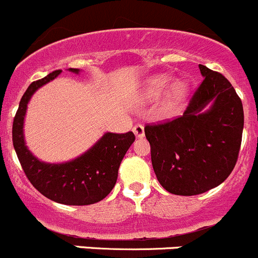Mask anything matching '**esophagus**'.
<instances>
[{
  "label": "esophagus",
  "instance_id": "1",
  "mask_svg": "<svg viewBox=\"0 0 258 258\" xmlns=\"http://www.w3.org/2000/svg\"><path fill=\"white\" fill-rule=\"evenodd\" d=\"M133 132H134L135 137L137 138H143L144 137V126L142 125V124H135L134 128H133Z\"/></svg>",
  "mask_w": 258,
  "mask_h": 258
}]
</instances>
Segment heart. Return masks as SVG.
Instances as JSON below:
<instances>
[{"mask_svg": "<svg viewBox=\"0 0 258 258\" xmlns=\"http://www.w3.org/2000/svg\"><path fill=\"white\" fill-rule=\"evenodd\" d=\"M171 83V79L166 76H158L154 79H151V82L149 83V92H150L151 95L154 97H158V95H161L168 87ZM185 94H186V86L184 83H177L172 87L171 90L169 93L168 98V109H175L177 108V105L181 103V100L184 99Z\"/></svg>", "mask_w": 258, "mask_h": 258, "instance_id": "heart-1", "label": "heart"}]
</instances>
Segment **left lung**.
Returning <instances> with one entry per match:
<instances>
[{"mask_svg": "<svg viewBox=\"0 0 258 258\" xmlns=\"http://www.w3.org/2000/svg\"><path fill=\"white\" fill-rule=\"evenodd\" d=\"M204 79L184 114L147 124L151 164L161 186L174 195H199L227 179L240 153L243 107L232 84L199 64ZM210 101L213 107L201 111Z\"/></svg>", "mask_w": 258, "mask_h": 258, "instance_id": "obj_1", "label": "left lung"}]
</instances>
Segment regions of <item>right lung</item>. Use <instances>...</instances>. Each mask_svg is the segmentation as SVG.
Instances as JSON below:
<instances>
[{"label": "right lung", "mask_w": 258, "mask_h": 258, "mask_svg": "<svg viewBox=\"0 0 258 258\" xmlns=\"http://www.w3.org/2000/svg\"><path fill=\"white\" fill-rule=\"evenodd\" d=\"M71 72L78 73L77 68ZM60 70L32 82L22 95L13 119L12 142L26 176L39 192L49 200L64 205H90L103 200L113 190L118 169L124 155L135 140L133 132L107 133L86 154L66 164H44L28 151L23 139V119L31 95L39 87L54 79Z\"/></svg>", "instance_id": "obj_1"}]
</instances>
